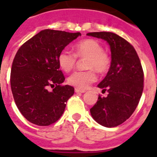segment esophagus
<instances>
[{"label": "esophagus", "mask_w": 157, "mask_h": 157, "mask_svg": "<svg viewBox=\"0 0 157 157\" xmlns=\"http://www.w3.org/2000/svg\"><path fill=\"white\" fill-rule=\"evenodd\" d=\"M75 93H85L86 92L85 90H79V89H77V88L75 89Z\"/></svg>", "instance_id": "34e87169"}]
</instances>
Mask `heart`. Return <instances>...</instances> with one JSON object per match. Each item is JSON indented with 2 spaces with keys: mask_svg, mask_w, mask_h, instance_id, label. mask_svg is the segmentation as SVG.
I'll use <instances>...</instances> for the list:
<instances>
[{
  "mask_svg": "<svg viewBox=\"0 0 157 157\" xmlns=\"http://www.w3.org/2000/svg\"><path fill=\"white\" fill-rule=\"evenodd\" d=\"M75 55L77 57H86L85 71H76L67 78L69 85L79 90H86L91 83L97 80L96 71L99 73H105L110 68L111 59L109 54L103 51V47L98 41L84 39L74 46ZM59 67L65 72H69L75 67L76 57L74 54L64 49L59 52L57 57Z\"/></svg>",
  "mask_w": 157,
  "mask_h": 157,
  "instance_id": "1",
  "label": "heart"
}]
</instances>
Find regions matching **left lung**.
I'll return each mask as SVG.
<instances>
[{
    "mask_svg": "<svg viewBox=\"0 0 157 157\" xmlns=\"http://www.w3.org/2000/svg\"><path fill=\"white\" fill-rule=\"evenodd\" d=\"M86 35L106 41L112 58L107 75L98 85L109 94L98 97L90 114L104 127H117L133 114L142 94L144 73L139 57L128 41L114 33L91 32Z\"/></svg>",
    "mask_w": 157,
    "mask_h": 157,
    "instance_id": "1",
    "label": "left lung"
}]
</instances>
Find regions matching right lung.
Instances as JSON below:
<instances>
[{
	"instance_id": "obj_1",
	"label": "right lung",
	"mask_w": 157,
	"mask_h": 157,
	"mask_svg": "<svg viewBox=\"0 0 157 157\" xmlns=\"http://www.w3.org/2000/svg\"><path fill=\"white\" fill-rule=\"evenodd\" d=\"M79 32L43 30L22 45L16 52L11 70V88L19 112L29 122L48 126L64 112L74 87L61 86L65 78L57 57ZM51 86L52 91H48Z\"/></svg>"
}]
</instances>
